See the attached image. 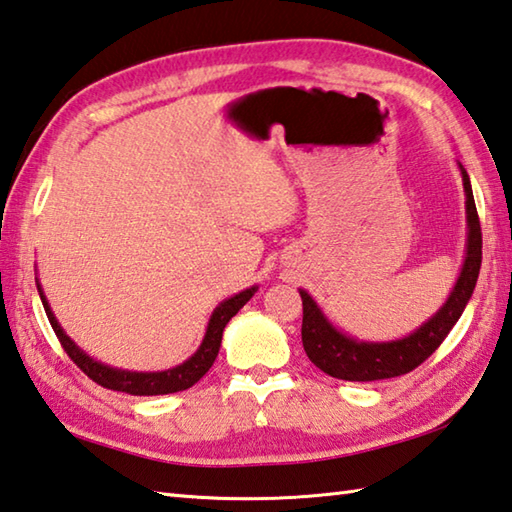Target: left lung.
Masks as SVG:
<instances>
[{
	"label": "left lung",
	"mask_w": 512,
	"mask_h": 512,
	"mask_svg": "<svg viewBox=\"0 0 512 512\" xmlns=\"http://www.w3.org/2000/svg\"><path fill=\"white\" fill-rule=\"evenodd\" d=\"M462 168V182L466 193V219H468V242L466 259L459 273L455 288L450 290L446 304L419 326L408 337L395 339V342H357V339L344 335L328 322L322 308L310 297L306 290L299 288L304 304L302 319V342L310 362L326 375L346 382H377V379H390L406 375L442 346L450 328L462 317L464 308L473 295L479 266H482V226H479L473 188H470L468 173Z\"/></svg>",
	"instance_id": "obj_1"
}]
</instances>
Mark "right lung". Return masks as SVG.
<instances>
[{"label": "right lung", "instance_id": "obj_1", "mask_svg": "<svg viewBox=\"0 0 512 512\" xmlns=\"http://www.w3.org/2000/svg\"><path fill=\"white\" fill-rule=\"evenodd\" d=\"M37 293L42 297L48 322L53 326L59 344H62V348L66 350V355L73 359L77 368H82L95 384L110 390H119V393H128V395H168V393H179V390L190 388L208 373V368L213 366L215 357L219 353V346H222V333L226 324L230 322V317H235L237 310L257 293V286H250L242 290V293H237L235 297H230L226 302L219 304L213 310V315H210L206 335L202 339V346L197 348V353L193 357H188L184 364L162 370V373H133V370L110 368L102 362H97V359H93L90 355H86L84 350L64 333V328L59 326L53 310H50L46 302L44 290L39 284H37Z\"/></svg>", "mask_w": 512, "mask_h": 512}]
</instances>
